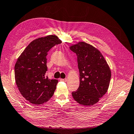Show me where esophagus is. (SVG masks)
Masks as SVG:
<instances>
[{"label":"esophagus","instance_id":"1","mask_svg":"<svg viewBox=\"0 0 134 134\" xmlns=\"http://www.w3.org/2000/svg\"><path fill=\"white\" fill-rule=\"evenodd\" d=\"M61 81H63V82H66L67 81V79L65 78V79H60Z\"/></svg>","mask_w":134,"mask_h":134}]
</instances>
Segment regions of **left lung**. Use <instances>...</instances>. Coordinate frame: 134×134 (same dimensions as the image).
I'll return each instance as SVG.
<instances>
[{"instance_id": "obj_1", "label": "left lung", "mask_w": 134, "mask_h": 134, "mask_svg": "<svg viewBox=\"0 0 134 134\" xmlns=\"http://www.w3.org/2000/svg\"><path fill=\"white\" fill-rule=\"evenodd\" d=\"M76 54L79 70L80 84L72 92L73 98L84 106H92L107 92L111 72L100 52L91 44L79 42L70 47Z\"/></svg>"}]
</instances>
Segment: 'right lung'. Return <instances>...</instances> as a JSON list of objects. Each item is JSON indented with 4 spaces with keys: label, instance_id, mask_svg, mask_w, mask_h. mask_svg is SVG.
I'll return each instance as SVG.
<instances>
[{
    "label": "right lung",
    "instance_id": "right-lung-1",
    "mask_svg": "<svg viewBox=\"0 0 134 134\" xmlns=\"http://www.w3.org/2000/svg\"><path fill=\"white\" fill-rule=\"evenodd\" d=\"M55 35L38 38L32 41L19 56L14 66L15 83L21 94L34 104H42L53 96L58 83L45 74L47 52L62 43Z\"/></svg>",
    "mask_w": 134,
    "mask_h": 134
}]
</instances>
